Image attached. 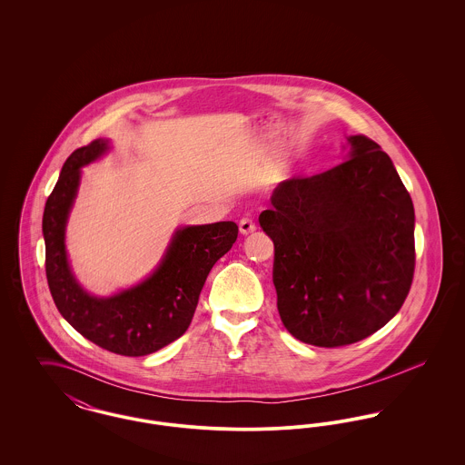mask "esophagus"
Segmentation results:
<instances>
[{
	"label": "esophagus",
	"instance_id": "1",
	"mask_svg": "<svg viewBox=\"0 0 465 465\" xmlns=\"http://www.w3.org/2000/svg\"><path fill=\"white\" fill-rule=\"evenodd\" d=\"M239 230L242 235H251L256 230V223L252 222L251 218H242L239 223Z\"/></svg>",
	"mask_w": 465,
	"mask_h": 465
}]
</instances>
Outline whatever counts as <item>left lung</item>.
<instances>
[{
  "label": "left lung",
  "mask_w": 465,
  "mask_h": 465,
  "mask_svg": "<svg viewBox=\"0 0 465 465\" xmlns=\"http://www.w3.org/2000/svg\"><path fill=\"white\" fill-rule=\"evenodd\" d=\"M349 160L281 183L260 226L273 241L282 324L315 347H345L383 328L415 272V209L392 160L351 135Z\"/></svg>",
  "instance_id": "1"
}]
</instances>
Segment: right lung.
I'll return each mask as SVG.
<instances>
[{"label":"right lung","instance_id":"add662e5","mask_svg":"<svg viewBox=\"0 0 465 465\" xmlns=\"http://www.w3.org/2000/svg\"><path fill=\"white\" fill-rule=\"evenodd\" d=\"M106 150V139H95L74 150L46 199V281L61 315L92 343L113 354H153L188 330L205 279L237 241L239 226L233 222H220L179 228L163 260L146 281L110 298L90 296L69 268L64 233L80 184V169Z\"/></svg>","mask_w":465,"mask_h":465}]
</instances>
